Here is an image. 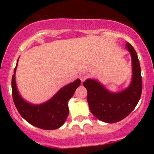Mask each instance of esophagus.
<instances>
[{
    "instance_id": "1",
    "label": "esophagus",
    "mask_w": 154,
    "mask_h": 154,
    "mask_svg": "<svg viewBox=\"0 0 154 154\" xmlns=\"http://www.w3.org/2000/svg\"><path fill=\"white\" fill-rule=\"evenodd\" d=\"M88 77H89V75H88L87 73H82L79 75V79H81L82 82H84L86 79L88 78Z\"/></svg>"
}]
</instances>
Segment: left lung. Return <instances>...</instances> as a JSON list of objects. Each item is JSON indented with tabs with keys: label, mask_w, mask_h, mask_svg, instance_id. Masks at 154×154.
Returning <instances> with one entry per match:
<instances>
[{
	"label": "left lung",
	"mask_w": 154,
	"mask_h": 154,
	"mask_svg": "<svg viewBox=\"0 0 154 154\" xmlns=\"http://www.w3.org/2000/svg\"><path fill=\"white\" fill-rule=\"evenodd\" d=\"M127 48L132 56V80L129 88L117 93L108 91L93 79H87L83 85L88 91V103L92 114L107 123H115L127 117L133 111L142 93V77L137 54L128 43Z\"/></svg>",
	"instance_id": "left-lung-1"
}]
</instances>
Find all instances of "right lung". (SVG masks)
<instances>
[{
	"label": "right lung",
	"instance_id": "1",
	"mask_svg": "<svg viewBox=\"0 0 154 154\" xmlns=\"http://www.w3.org/2000/svg\"><path fill=\"white\" fill-rule=\"evenodd\" d=\"M17 66L12 76V96L20 115L29 124L43 130H56L62 126L69 114L68 100L80 85V79L64 86L46 103L33 105L23 100L19 94L15 81Z\"/></svg>",
	"mask_w": 154,
	"mask_h": 154
}]
</instances>
